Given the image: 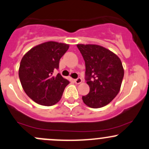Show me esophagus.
<instances>
[{
  "instance_id": "34e87169",
  "label": "esophagus",
  "mask_w": 149,
  "mask_h": 149,
  "mask_svg": "<svg viewBox=\"0 0 149 149\" xmlns=\"http://www.w3.org/2000/svg\"><path fill=\"white\" fill-rule=\"evenodd\" d=\"M74 81H75V83L77 84H81L82 82V79H81V78H78V79H75Z\"/></svg>"
}]
</instances>
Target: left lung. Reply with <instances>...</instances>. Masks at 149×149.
Returning a JSON list of instances; mask_svg holds the SVG:
<instances>
[{"label":"left lung","instance_id":"1","mask_svg":"<svg viewBox=\"0 0 149 149\" xmlns=\"http://www.w3.org/2000/svg\"><path fill=\"white\" fill-rule=\"evenodd\" d=\"M86 66V81L89 92L82 96L83 102L92 108L108 105L120 90L124 71L119 57L103 47L77 44Z\"/></svg>","mask_w":149,"mask_h":149}]
</instances>
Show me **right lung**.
Returning a JSON list of instances; mask_svg holds the SVG:
<instances>
[{
    "label": "right lung",
    "mask_w": 149,
    "mask_h": 149,
    "mask_svg": "<svg viewBox=\"0 0 149 149\" xmlns=\"http://www.w3.org/2000/svg\"><path fill=\"white\" fill-rule=\"evenodd\" d=\"M69 45L48 41L29 50L22 58L19 77L27 96L36 103L51 106L60 100L65 86L70 82L60 73V60L68 51Z\"/></svg>",
    "instance_id": "right-lung-1"
}]
</instances>
